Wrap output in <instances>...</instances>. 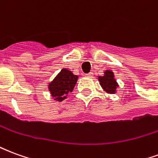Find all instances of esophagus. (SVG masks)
Wrapping results in <instances>:
<instances>
[{"label":"esophagus","mask_w":158,"mask_h":158,"mask_svg":"<svg viewBox=\"0 0 158 158\" xmlns=\"http://www.w3.org/2000/svg\"><path fill=\"white\" fill-rule=\"evenodd\" d=\"M85 76H86V77H92V76H93V73L90 72V73H86Z\"/></svg>","instance_id":"obj_1"}]
</instances>
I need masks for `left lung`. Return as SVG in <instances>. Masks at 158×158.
<instances>
[{
  "label": "left lung",
  "mask_w": 158,
  "mask_h": 158,
  "mask_svg": "<svg viewBox=\"0 0 158 158\" xmlns=\"http://www.w3.org/2000/svg\"><path fill=\"white\" fill-rule=\"evenodd\" d=\"M98 79L102 89L106 92L110 94H114L116 92V89L117 87H118V85L114 79V73L111 70L105 71L104 76H100Z\"/></svg>",
  "instance_id": "left-lung-1"
}]
</instances>
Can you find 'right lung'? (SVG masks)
I'll list each match as a JSON object with an SVG mask.
<instances>
[{
  "label": "right lung",
  "instance_id": "obj_1",
  "mask_svg": "<svg viewBox=\"0 0 158 158\" xmlns=\"http://www.w3.org/2000/svg\"><path fill=\"white\" fill-rule=\"evenodd\" d=\"M78 80V76L71 71L62 69L53 81L49 84V90L55 101L62 102L72 92Z\"/></svg>",
  "mask_w": 158,
  "mask_h": 158
}]
</instances>
